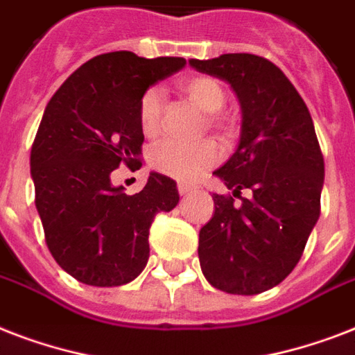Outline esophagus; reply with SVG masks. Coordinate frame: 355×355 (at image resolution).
Wrapping results in <instances>:
<instances>
[{"mask_svg": "<svg viewBox=\"0 0 355 355\" xmlns=\"http://www.w3.org/2000/svg\"><path fill=\"white\" fill-rule=\"evenodd\" d=\"M195 191V186L193 184H188V182H178V193L186 197V195L193 193Z\"/></svg>", "mask_w": 355, "mask_h": 355, "instance_id": "esophagus-1", "label": "esophagus"}]
</instances>
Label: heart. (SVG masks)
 Masks as SVG:
<instances>
[{"label": "heart", "instance_id": "1", "mask_svg": "<svg viewBox=\"0 0 355 355\" xmlns=\"http://www.w3.org/2000/svg\"><path fill=\"white\" fill-rule=\"evenodd\" d=\"M178 88L189 101L206 112V123L223 138L234 132V121L221 112L227 94L216 79L206 75H191L178 80ZM164 116V94L158 88H149L139 97L138 118L145 136H155L160 130ZM219 160V149L210 139L199 144H178L173 139H162L149 150L150 166L169 177L180 180H193L210 169Z\"/></svg>", "mask_w": 355, "mask_h": 355}]
</instances>
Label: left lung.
Returning a JSON list of instances; mask_svg holds the SVG:
<instances>
[{
	"label": "left lung",
	"mask_w": 355,
	"mask_h": 355,
	"mask_svg": "<svg viewBox=\"0 0 355 355\" xmlns=\"http://www.w3.org/2000/svg\"><path fill=\"white\" fill-rule=\"evenodd\" d=\"M189 66L230 85L241 108L237 149L217 171L232 195L214 193L200 228L199 261L211 286L258 295L278 286L302 256L319 221L324 158L313 119L291 80L267 58L227 53Z\"/></svg>",
	"instance_id": "left-lung-1"
}]
</instances>
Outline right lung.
<instances>
[{"instance_id":"add662e5","label":"right lung","mask_w":355,"mask_h":355,"mask_svg":"<svg viewBox=\"0 0 355 355\" xmlns=\"http://www.w3.org/2000/svg\"><path fill=\"white\" fill-rule=\"evenodd\" d=\"M186 66L180 57L97 55L47 103L31 149L35 205L49 252L86 286L132 282L149 259V228L178 205L177 182L150 171L134 195L110 180L121 164L141 167L139 97Z\"/></svg>"}]
</instances>
